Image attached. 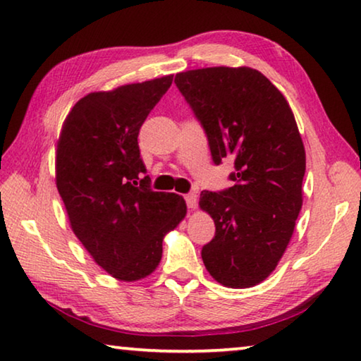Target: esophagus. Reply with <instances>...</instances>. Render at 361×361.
I'll return each mask as SVG.
<instances>
[{"mask_svg":"<svg viewBox=\"0 0 361 361\" xmlns=\"http://www.w3.org/2000/svg\"><path fill=\"white\" fill-rule=\"evenodd\" d=\"M185 202H187V206H188V208H195V206H197V193H187L185 195Z\"/></svg>","mask_w":361,"mask_h":361,"instance_id":"34e87169","label":"esophagus"}]
</instances>
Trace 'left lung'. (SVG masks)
Returning a JSON list of instances; mask_svg holds the SVG:
<instances>
[{"label": "left lung", "mask_w": 361, "mask_h": 361, "mask_svg": "<svg viewBox=\"0 0 361 361\" xmlns=\"http://www.w3.org/2000/svg\"><path fill=\"white\" fill-rule=\"evenodd\" d=\"M176 86L208 137L214 164L233 159V185L203 190L216 235L202 257L212 279L251 288L275 270L302 208L305 150L283 94L250 67H209L176 75Z\"/></svg>", "instance_id": "left-lung-1"}]
</instances>
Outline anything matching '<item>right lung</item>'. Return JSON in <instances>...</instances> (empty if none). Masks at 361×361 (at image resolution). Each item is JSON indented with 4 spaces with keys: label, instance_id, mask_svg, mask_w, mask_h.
<instances>
[{
    "label": "right lung",
    "instance_id": "add662e5",
    "mask_svg": "<svg viewBox=\"0 0 361 361\" xmlns=\"http://www.w3.org/2000/svg\"><path fill=\"white\" fill-rule=\"evenodd\" d=\"M173 75L91 92L70 110L56 153V184L86 251L121 281L158 267L163 236L187 214L184 198L153 192L137 135Z\"/></svg>",
    "mask_w": 361,
    "mask_h": 361
}]
</instances>
